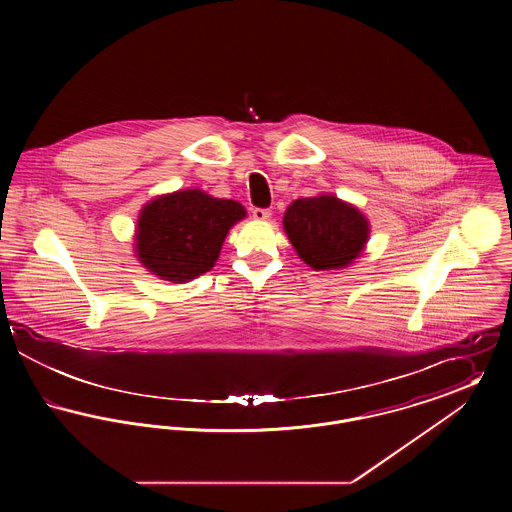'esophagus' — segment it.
<instances>
[{
    "mask_svg": "<svg viewBox=\"0 0 512 512\" xmlns=\"http://www.w3.org/2000/svg\"><path fill=\"white\" fill-rule=\"evenodd\" d=\"M268 217H270V211H268V209H261V207H255V209H253V219L263 222V220H267Z\"/></svg>",
    "mask_w": 512,
    "mask_h": 512,
    "instance_id": "obj_1",
    "label": "esophagus"
}]
</instances>
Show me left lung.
Masks as SVG:
<instances>
[{
	"label": "left lung",
	"instance_id": "8db88e82",
	"mask_svg": "<svg viewBox=\"0 0 512 512\" xmlns=\"http://www.w3.org/2000/svg\"><path fill=\"white\" fill-rule=\"evenodd\" d=\"M284 230L301 261L315 270L349 267L368 242L365 215L334 195L295 199L286 209Z\"/></svg>",
	"mask_w": 512,
	"mask_h": 512
}]
</instances>
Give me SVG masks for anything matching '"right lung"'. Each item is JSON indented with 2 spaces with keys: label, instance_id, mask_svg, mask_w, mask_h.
<instances>
[{
  "label": "right lung",
  "instance_id": "1",
  "mask_svg": "<svg viewBox=\"0 0 512 512\" xmlns=\"http://www.w3.org/2000/svg\"><path fill=\"white\" fill-rule=\"evenodd\" d=\"M244 217L238 201L201 190L159 195L140 213L136 257L161 280L190 282L215 267L228 230Z\"/></svg>",
  "mask_w": 512,
  "mask_h": 512
}]
</instances>
